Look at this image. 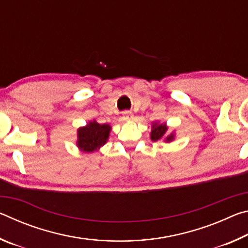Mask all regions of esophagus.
Instances as JSON below:
<instances>
[{
  "label": "esophagus",
  "instance_id": "obj_1",
  "mask_svg": "<svg viewBox=\"0 0 248 248\" xmlns=\"http://www.w3.org/2000/svg\"><path fill=\"white\" fill-rule=\"evenodd\" d=\"M132 118H133V115L130 111H125L124 114V119L127 120V119H132Z\"/></svg>",
  "mask_w": 248,
  "mask_h": 248
}]
</instances>
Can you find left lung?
<instances>
[{
    "label": "left lung",
    "instance_id": "obj_1",
    "mask_svg": "<svg viewBox=\"0 0 248 248\" xmlns=\"http://www.w3.org/2000/svg\"><path fill=\"white\" fill-rule=\"evenodd\" d=\"M167 131V127L165 124H153L152 125V131H151V139L152 141H158L161 140L162 138L165 137V133ZM174 139V134L171 133L170 136L166 137V141L170 142Z\"/></svg>",
    "mask_w": 248,
    "mask_h": 248
}]
</instances>
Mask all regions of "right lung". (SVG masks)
Here are the masks:
<instances>
[{"label":"right lung","mask_w":248,"mask_h":248,"mask_svg":"<svg viewBox=\"0 0 248 248\" xmlns=\"http://www.w3.org/2000/svg\"><path fill=\"white\" fill-rule=\"evenodd\" d=\"M110 127L108 124H99L94 120L86 127L79 128L78 131V146L84 152H93L106 143Z\"/></svg>","instance_id":"1"}]
</instances>
